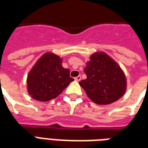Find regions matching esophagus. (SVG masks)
Here are the masks:
<instances>
[{
	"mask_svg": "<svg viewBox=\"0 0 148 148\" xmlns=\"http://www.w3.org/2000/svg\"><path fill=\"white\" fill-rule=\"evenodd\" d=\"M81 76H80V75H78V76H77V77H75V78H74V79H75V80H76V81H77V82H79V81H81Z\"/></svg>",
	"mask_w": 148,
	"mask_h": 148,
	"instance_id": "obj_1",
	"label": "esophagus"
}]
</instances>
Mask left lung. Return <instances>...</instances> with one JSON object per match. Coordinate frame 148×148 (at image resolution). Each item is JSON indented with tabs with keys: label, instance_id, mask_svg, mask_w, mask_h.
I'll use <instances>...</instances> for the list:
<instances>
[{
	"label": "left lung",
	"instance_id": "1",
	"mask_svg": "<svg viewBox=\"0 0 148 148\" xmlns=\"http://www.w3.org/2000/svg\"><path fill=\"white\" fill-rule=\"evenodd\" d=\"M84 72L87 77L79 84L94 103L110 104L124 95L127 88L124 73L105 53L92 54Z\"/></svg>",
	"mask_w": 148,
	"mask_h": 148
}]
</instances>
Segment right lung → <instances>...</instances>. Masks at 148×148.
Wrapping results in <instances>:
<instances>
[{"mask_svg": "<svg viewBox=\"0 0 148 148\" xmlns=\"http://www.w3.org/2000/svg\"><path fill=\"white\" fill-rule=\"evenodd\" d=\"M62 61L52 53H46L38 59L27 77L28 92L33 99L41 102L55 99L74 81L70 70L62 67Z\"/></svg>", "mask_w": 148, "mask_h": 148, "instance_id": "1", "label": "right lung"}]
</instances>
